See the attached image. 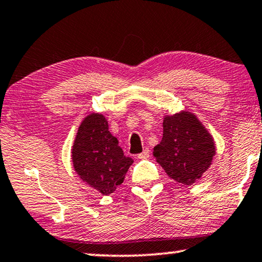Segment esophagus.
<instances>
[{"label":"esophagus","mask_w":262,"mask_h":262,"mask_svg":"<svg viewBox=\"0 0 262 262\" xmlns=\"http://www.w3.org/2000/svg\"><path fill=\"white\" fill-rule=\"evenodd\" d=\"M149 156H150V150L149 149H144L142 154L137 155V158L138 159H145V158H149Z\"/></svg>","instance_id":"1"}]
</instances>
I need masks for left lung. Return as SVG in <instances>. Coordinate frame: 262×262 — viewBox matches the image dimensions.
Listing matches in <instances>:
<instances>
[{
  "label": "left lung",
  "mask_w": 262,
  "mask_h": 262,
  "mask_svg": "<svg viewBox=\"0 0 262 262\" xmlns=\"http://www.w3.org/2000/svg\"><path fill=\"white\" fill-rule=\"evenodd\" d=\"M216 154L213 136L196 115L182 110L163 118V138L154 156L170 178L191 185L209 169Z\"/></svg>",
  "instance_id": "obj_1"
}]
</instances>
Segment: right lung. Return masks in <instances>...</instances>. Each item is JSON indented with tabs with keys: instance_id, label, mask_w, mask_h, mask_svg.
Masks as SVG:
<instances>
[{
	"instance_id": "add662e5",
	"label": "right lung",
	"mask_w": 262,
	"mask_h": 262,
	"mask_svg": "<svg viewBox=\"0 0 262 262\" xmlns=\"http://www.w3.org/2000/svg\"><path fill=\"white\" fill-rule=\"evenodd\" d=\"M71 154L77 175L101 195L112 194L134 163L124 156L118 139L108 131L107 119L96 112L82 119Z\"/></svg>"
}]
</instances>
